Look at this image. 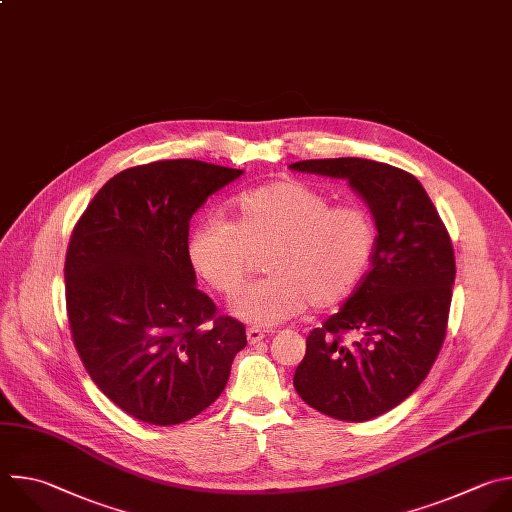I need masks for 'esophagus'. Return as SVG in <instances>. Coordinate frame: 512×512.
Wrapping results in <instances>:
<instances>
[{
	"mask_svg": "<svg viewBox=\"0 0 512 512\" xmlns=\"http://www.w3.org/2000/svg\"><path fill=\"white\" fill-rule=\"evenodd\" d=\"M263 337H265V331H261V329H257V327H249V329H247V339H249L251 346L263 342Z\"/></svg>",
	"mask_w": 512,
	"mask_h": 512,
	"instance_id": "esophagus-1",
	"label": "esophagus"
}]
</instances>
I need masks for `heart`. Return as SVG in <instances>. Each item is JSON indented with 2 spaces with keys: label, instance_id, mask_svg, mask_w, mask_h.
<instances>
[{
  "label": "heart",
  "instance_id": "b5f03b06",
  "mask_svg": "<svg viewBox=\"0 0 512 512\" xmlns=\"http://www.w3.org/2000/svg\"><path fill=\"white\" fill-rule=\"evenodd\" d=\"M233 221L213 217L189 237L197 275L225 297H235L253 263L265 255V279L251 283L233 313L257 327L299 315L307 303L327 309L346 301L368 273L376 227L358 205H331L301 181H275L239 195Z\"/></svg>",
  "mask_w": 512,
  "mask_h": 512
}]
</instances>
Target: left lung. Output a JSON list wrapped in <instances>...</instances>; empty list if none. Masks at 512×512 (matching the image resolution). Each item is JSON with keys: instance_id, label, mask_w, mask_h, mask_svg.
<instances>
[{"instance_id": "1", "label": "left lung", "mask_w": 512, "mask_h": 512, "mask_svg": "<svg viewBox=\"0 0 512 512\" xmlns=\"http://www.w3.org/2000/svg\"><path fill=\"white\" fill-rule=\"evenodd\" d=\"M289 168L346 181L378 229L372 269L344 307L307 335L293 376L297 394L317 412L366 422L404 402L436 362L456 275L452 243L424 187L402 168L354 156ZM346 330L363 337L346 345Z\"/></svg>"}]
</instances>
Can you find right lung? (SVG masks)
<instances>
[{
  "label": "right lung",
  "instance_id": "obj_1",
  "mask_svg": "<svg viewBox=\"0 0 512 512\" xmlns=\"http://www.w3.org/2000/svg\"><path fill=\"white\" fill-rule=\"evenodd\" d=\"M243 170L158 160L122 170L92 199L66 253V305L92 382L132 418L173 426L225 390L245 325L215 315L189 261V223Z\"/></svg>",
  "mask_w": 512,
  "mask_h": 512
}]
</instances>
